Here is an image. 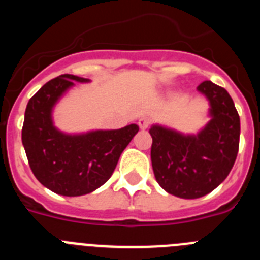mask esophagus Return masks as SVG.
I'll return each mask as SVG.
<instances>
[{
  "label": "esophagus",
  "mask_w": 260,
  "mask_h": 260,
  "mask_svg": "<svg viewBox=\"0 0 260 260\" xmlns=\"http://www.w3.org/2000/svg\"><path fill=\"white\" fill-rule=\"evenodd\" d=\"M148 125H150V119L146 118V117H142V118L138 119V126H139L141 130H146Z\"/></svg>",
  "instance_id": "obj_1"
}]
</instances>
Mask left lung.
<instances>
[{"label": "left lung", "instance_id": "obj_1", "mask_svg": "<svg viewBox=\"0 0 260 260\" xmlns=\"http://www.w3.org/2000/svg\"><path fill=\"white\" fill-rule=\"evenodd\" d=\"M198 92L207 99L208 121L197 134L151 126L155 178L169 194L197 199L215 190L233 168L240 144V116L226 89L206 80Z\"/></svg>", "mask_w": 260, "mask_h": 260}]
</instances>
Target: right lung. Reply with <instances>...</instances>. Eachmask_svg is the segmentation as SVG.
I'll list each match as a JSON object with an SVG mask.
<instances>
[{"label": "right lung", "instance_id": "right-lung-1", "mask_svg": "<svg viewBox=\"0 0 260 260\" xmlns=\"http://www.w3.org/2000/svg\"><path fill=\"white\" fill-rule=\"evenodd\" d=\"M91 82L63 74L49 80L29 99L22 143L32 173L50 191L80 197L95 191L113 174L121 153L139 132L135 123L117 130L65 133L56 127L53 110L69 89Z\"/></svg>", "mask_w": 260, "mask_h": 260}]
</instances>
